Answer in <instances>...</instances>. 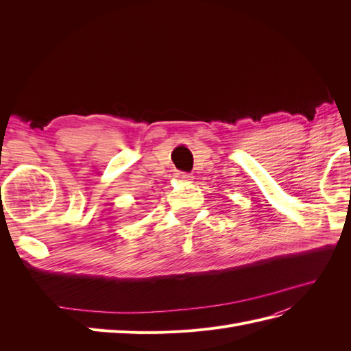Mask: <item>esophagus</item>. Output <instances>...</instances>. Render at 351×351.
<instances>
[{"instance_id":"obj_1","label":"esophagus","mask_w":351,"mask_h":351,"mask_svg":"<svg viewBox=\"0 0 351 351\" xmlns=\"http://www.w3.org/2000/svg\"><path fill=\"white\" fill-rule=\"evenodd\" d=\"M176 177L180 180V182H190V180H192V176L187 173H176Z\"/></svg>"}]
</instances>
